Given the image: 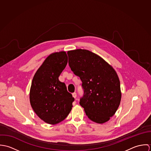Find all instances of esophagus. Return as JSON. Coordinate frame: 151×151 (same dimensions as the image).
Here are the masks:
<instances>
[{
    "instance_id": "1",
    "label": "esophagus",
    "mask_w": 151,
    "mask_h": 151,
    "mask_svg": "<svg viewBox=\"0 0 151 151\" xmlns=\"http://www.w3.org/2000/svg\"><path fill=\"white\" fill-rule=\"evenodd\" d=\"M72 95H73V98H76V97H77V93H76V92L73 93H72Z\"/></svg>"
}]
</instances>
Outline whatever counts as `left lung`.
Returning <instances> with one entry per match:
<instances>
[{
	"mask_svg": "<svg viewBox=\"0 0 151 151\" xmlns=\"http://www.w3.org/2000/svg\"><path fill=\"white\" fill-rule=\"evenodd\" d=\"M71 70L82 81L84 95L80 104L93 122H107L119 108L122 92L118 75L99 55L86 49L67 52Z\"/></svg>",
	"mask_w": 151,
	"mask_h": 151,
	"instance_id": "left-lung-1",
	"label": "left lung"
}]
</instances>
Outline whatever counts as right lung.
I'll list each match as a JSON object with an SVG mask.
<instances>
[{
	"label": "right lung",
	"instance_id": "right-lung-1",
	"mask_svg": "<svg viewBox=\"0 0 151 151\" xmlns=\"http://www.w3.org/2000/svg\"><path fill=\"white\" fill-rule=\"evenodd\" d=\"M65 51L49 55L36 71L29 91V101L37 115L50 124H58L70 113L74 98L59 77L67 64Z\"/></svg>",
	"mask_w": 151,
	"mask_h": 151
}]
</instances>
